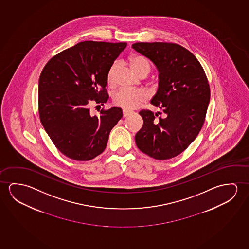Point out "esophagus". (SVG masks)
Instances as JSON below:
<instances>
[{
	"label": "esophagus",
	"mask_w": 249,
	"mask_h": 249,
	"mask_svg": "<svg viewBox=\"0 0 249 249\" xmlns=\"http://www.w3.org/2000/svg\"><path fill=\"white\" fill-rule=\"evenodd\" d=\"M130 114H131L130 111L126 110V109H123V117H126V116H128V115H130Z\"/></svg>",
	"instance_id": "1"
}]
</instances>
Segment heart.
<instances>
[{
	"instance_id": "heart-1",
	"label": "heart",
	"mask_w": 249,
	"mask_h": 249,
	"mask_svg": "<svg viewBox=\"0 0 249 249\" xmlns=\"http://www.w3.org/2000/svg\"><path fill=\"white\" fill-rule=\"evenodd\" d=\"M131 68L139 77L150 72V64L145 57L142 56H134L130 58ZM118 63L115 62L111 65L107 72V82L108 84H113L115 82V73L117 71ZM147 95L142 90H130L126 89H120L112 95V101L115 106L123 107L125 109H134L140 107L145 100Z\"/></svg>"
}]
</instances>
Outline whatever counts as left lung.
Instances as JSON below:
<instances>
[{"instance_id":"1","label":"left lung","mask_w":249,"mask_h":249,"mask_svg":"<svg viewBox=\"0 0 249 249\" xmlns=\"http://www.w3.org/2000/svg\"><path fill=\"white\" fill-rule=\"evenodd\" d=\"M132 47L157 67L159 88L151 104L165 114L139 112L143 126L135 135L136 145L155 160L176 157L195 140L205 121L211 98L206 74L196 57L175 43L138 42Z\"/></svg>"}]
</instances>
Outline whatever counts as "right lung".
Returning a JSON list of instances; mask_svg holds the SVG:
<instances>
[{
  "mask_svg": "<svg viewBox=\"0 0 249 249\" xmlns=\"http://www.w3.org/2000/svg\"><path fill=\"white\" fill-rule=\"evenodd\" d=\"M126 46V42L84 41L55 55L43 68L38 80L39 118L66 157L90 160L106 148L123 111L103 108L99 116H91L89 105L107 102V71Z\"/></svg>",
  "mask_w": 249,
  "mask_h": 249,
  "instance_id": "obj_1",
  "label": "right lung"
}]
</instances>
